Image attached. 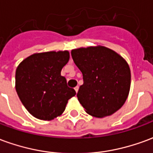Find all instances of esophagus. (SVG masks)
I'll return each instance as SVG.
<instances>
[{
    "instance_id": "34e87169",
    "label": "esophagus",
    "mask_w": 153,
    "mask_h": 153,
    "mask_svg": "<svg viewBox=\"0 0 153 153\" xmlns=\"http://www.w3.org/2000/svg\"><path fill=\"white\" fill-rule=\"evenodd\" d=\"M74 90H75V92H76V93H78V91H79V86L75 87V88H74Z\"/></svg>"
}]
</instances>
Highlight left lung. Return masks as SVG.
I'll use <instances>...</instances> for the list:
<instances>
[{"instance_id":"1","label":"left lung","mask_w":153,"mask_h":153,"mask_svg":"<svg viewBox=\"0 0 153 153\" xmlns=\"http://www.w3.org/2000/svg\"><path fill=\"white\" fill-rule=\"evenodd\" d=\"M71 56L83 74V84L77 97L85 111L102 118L120 109L128 97L131 83L127 61L103 46L76 48L71 51Z\"/></svg>"}]
</instances>
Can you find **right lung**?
Instances as JSON below:
<instances>
[{
	"label": "right lung",
	"instance_id": "add662e5",
	"mask_svg": "<svg viewBox=\"0 0 153 153\" xmlns=\"http://www.w3.org/2000/svg\"><path fill=\"white\" fill-rule=\"evenodd\" d=\"M70 60L68 51L34 53L19 65L15 89L23 105L35 118L51 120L64 112L75 91L67 86L61 70Z\"/></svg>",
	"mask_w": 153,
	"mask_h": 153
}]
</instances>
